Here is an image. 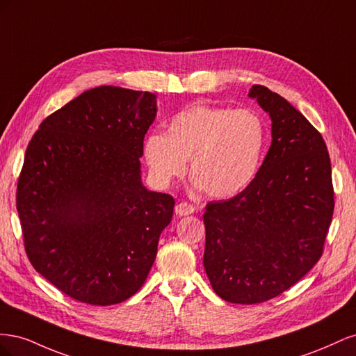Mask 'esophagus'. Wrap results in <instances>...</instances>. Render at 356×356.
<instances>
[{
    "label": "esophagus",
    "instance_id": "esophagus-1",
    "mask_svg": "<svg viewBox=\"0 0 356 356\" xmlns=\"http://www.w3.org/2000/svg\"><path fill=\"white\" fill-rule=\"evenodd\" d=\"M175 212H177V215H179V217H184V215H190L195 212V207L187 202H181L175 207Z\"/></svg>",
    "mask_w": 356,
    "mask_h": 356
}]
</instances>
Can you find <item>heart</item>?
<instances>
[{"instance_id":"heart-1","label":"heart","mask_w":356,"mask_h":356,"mask_svg":"<svg viewBox=\"0 0 356 356\" xmlns=\"http://www.w3.org/2000/svg\"><path fill=\"white\" fill-rule=\"evenodd\" d=\"M264 147L266 124L257 111L196 104L170 118L166 135L145 138L144 157L160 186L184 174L190 159L195 187L224 199L250 186Z\"/></svg>"}]
</instances>
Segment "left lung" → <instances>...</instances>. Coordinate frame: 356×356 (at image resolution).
I'll return each instance as SVG.
<instances>
[{
	"mask_svg": "<svg viewBox=\"0 0 356 356\" xmlns=\"http://www.w3.org/2000/svg\"><path fill=\"white\" fill-rule=\"evenodd\" d=\"M248 96L272 118V145L250 186L203 213L204 270L236 305L263 303L298 282L321 258L334 212L324 138L281 95L254 84Z\"/></svg>",
	"mask_w": 356,
	"mask_h": 356,
	"instance_id": "1",
	"label": "left lung"
}]
</instances>
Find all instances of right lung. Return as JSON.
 <instances>
[{
    "instance_id": "1",
    "label": "right lung",
    "mask_w": 356,
    "mask_h": 356,
    "mask_svg": "<svg viewBox=\"0 0 356 356\" xmlns=\"http://www.w3.org/2000/svg\"><path fill=\"white\" fill-rule=\"evenodd\" d=\"M156 95L115 86L83 92L38 127L16 208L35 270L71 298L122 303L141 288L175 200L141 181Z\"/></svg>"
}]
</instances>
